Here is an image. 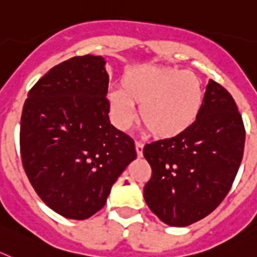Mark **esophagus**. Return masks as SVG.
<instances>
[{"label": "esophagus", "instance_id": "1", "mask_svg": "<svg viewBox=\"0 0 257 257\" xmlns=\"http://www.w3.org/2000/svg\"><path fill=\"white\" fill-rule=\"evenodd\" d=\"M136 151H137L138 158H141L142 154H144V144H141V142H136Z\"/></svg>", "mask_w": 257, "mask_h": 257}]
</instances>
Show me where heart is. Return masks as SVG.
I'll use <instances>...</instances> for the list:
<instances>
[{"label": "heart", "mask_w": 257, "mask_h": 257, "mask_svg": "<svg viewBox=\"0 0 257 257\" xmlns=\"http://www.w3.org/2000/svg\"><path fill=\"white\" fill-rule=\"evenodd\" d=\"M120 84L121 90L108 93L111 119L120 131L133 124L138 104L140 120L154 137H178L195 124L204 103L202 79L193 71L141 64L128 68Z\"/></svg>", "instance_id": "1"}]
</instances>
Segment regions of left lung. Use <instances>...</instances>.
Wrapping results in <instances>:
<instances>
[{
    "instance_id": "1",
    "label": "left lung",
    "mask_w": 257,
    "mask_h": 257,
    "mask_svg": "<svg viewBox=\"0 0 257 257\" xmlns=\"http://www.w3.org/2000/svg\"><path fill=\"white\" fill-rule=\"evenodd\" d=\"M244 140L233 97L209 80L195 124L178 137L145 146L153 169L144 189L149 208L169 226H187L208 216L230 190Z\"/></svg>"
}]
</instances>
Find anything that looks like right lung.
Returning <instances> with one entry per match:
<instances>
[{"instance_id":"right-lung-1","label":"right lung","mask_w":257,"mask_h":257,"mask_svg":"<svg viewBox=\"0 0 257 257\" xmlns=\"http://www.w3.org/2000/svg\"><path fill=\"white\" fill-rule=\"evenodd\" d=\"M108 73L99 55L53 67L28 93L21 154L33 189L49 208L72 220L98 212L137 158L135 142L110 122Z\"/></svg>"}]
</instances>
